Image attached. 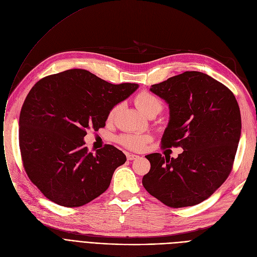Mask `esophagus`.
Wrapping results in <instances>:
<instances>
[{"label": "esophagus", "mask_w": 257, "mask_h": 257, "mask_svg": "<svg viewBox=\"0 0 257 257\" xmlns=\"http://www.w3.org/2000/svg\"><path fill=\"white\" fill-rule=\"evenodd\" d=\"M126 157H127V160H130V161H133V160H136V159H138V158H139V156H137V155H133V154H127V155H126Z\"/></svg>", "instance_id": "34e87169"}]
</instances>
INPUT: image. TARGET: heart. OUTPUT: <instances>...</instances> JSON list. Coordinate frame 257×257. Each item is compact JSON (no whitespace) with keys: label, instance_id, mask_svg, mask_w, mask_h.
Segmentation results:
<instances>
[{"label":"heart","instance_id":"heart-1","mask_svg":"<svg viewBox=\"0 0 257 257\" xmlns=\"http://www.w3.org/2000/svg\"><path fill=\"white\" fill-rule=\"evenodd\" d=\"M135 103L137 105L138 109L147 115L150 111L155 109L162 110V102L161 100L155 96L154 94L149 93L148 91H141L135 97ZM117 111V107L113 108L110 111L109 117L112 118ZM152 140V137L149 135H141V134H124L118 137V142L123 145L124 147L132 149V150H141L147 142Z\"/></svg>","mask_w":257,"mask_h":257}]
</instances>
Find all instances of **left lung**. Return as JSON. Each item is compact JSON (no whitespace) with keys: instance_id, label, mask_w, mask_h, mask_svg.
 <instances>
[{"instance_id":"1","label":"left lung","mask_w":257,"mask_h":257,"mask_svg":"<svg viewBox=\"0 0 257 257\" xmlns=\"http://www.w3.org/2000/svg\"><path fill=\"white\" fill-rule=\"evenodd\" d=\"M169 105L162 146H180L176 159L145 156V190L170 207L198 204L228 177L242 130L237 101L230 90L209 75L185 71L150 87Z\"/></svg>"}]
</instances>
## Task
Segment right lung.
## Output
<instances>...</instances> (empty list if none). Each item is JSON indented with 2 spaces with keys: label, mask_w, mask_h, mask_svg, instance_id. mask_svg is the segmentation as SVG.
I'll use <instances>...</instances> for the list:
<instances>
[{
  "label": "right lung",
  "mask_w": 257,
  "mask_h": 257,
  "mask_svg": "<svg viewBox=\"0 0 257 257\" xmlns=\"http://www.w3.org/2000/svg\"><path fill=\"white\" fill-rule=\"evenodd\" d=\"M138 87L74 68L45 77L30 90L20 115V147L29 178L45 197L82 206L109 188L126 157L113 145L88 153L84 137L89 128L103 127L110 111Z\"/></svg>",
  "instance_id": "right-lung-1"
}]
</instances>
